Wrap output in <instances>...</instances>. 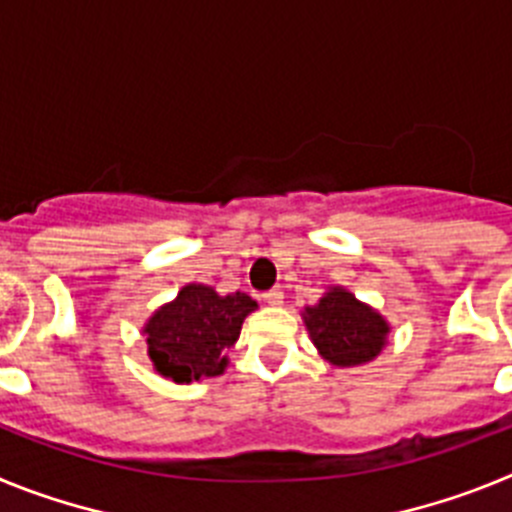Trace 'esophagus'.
<instances>
[{
	"label": "esophagus",
	"mask_w": 512,
	"mask_h": 512,
	"mask_svg": "<svg viewBox=\"0 0 512 512\" xmlns=\"http://www.w3.org/2000/svg\"><path fill=\"white\" fill-rule=\"evenodd\" d=\"M282 300H284V292L279 287L264 292V302H269V305H282Z\"/></svg>",
	"instance_id": "34e87169"
}]
</instances>
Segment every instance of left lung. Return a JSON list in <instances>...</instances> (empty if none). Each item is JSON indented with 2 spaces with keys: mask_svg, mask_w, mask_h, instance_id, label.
I'll return each mask as SVG.
<instances>
[{
  "mask_svg": "<svg viewBox=\"0 0 512 512\" xmlns=\"http://www.w3.org/2000/svg\"><path fill=\"white\" fill-rule=\"evenodd\" d=\"M305 323L320 356L336 366L372 361L390 333V325L379 312L341 287H333L318 305L307 307Z\"/></svg>",
  "mask_w": 512,
  "mask_h": 512,
  "instance_id": "obj_1",
  "label": "left lung"
}]
</instances>
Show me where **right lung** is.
I'll list each match as a JSON object with an SVG mask.
<instances>
[{"mask_svg":"<svg viewBox=\"0 0 512 512\" xmlns=\"http://www.w3.org/2000/svg\"><path fill=\"white\" fill-rule=\"evenodd\" d=\"M256 302L243 292L220 297L205 284H187L174 302L148 320V356L158 374L192 382L223 374L225 348L238 341L241 325Z\"/></svg>","mask_w":512,"mask_h":512,"instance_id":"1","label":"right lung"}]
</instances>
